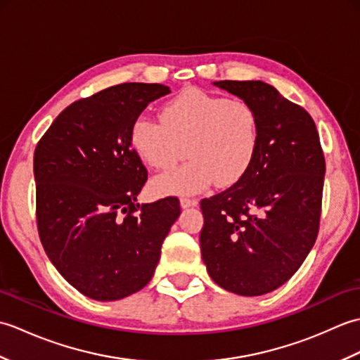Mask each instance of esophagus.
<instances>
[{"label":"esophagus","instance_id":"obj_1","mask_svg":"<svg viewBox=\"0 0 360 360\" xmlns=\"http://www.w3.org/2000/svg\"><path fill=\"white\" fill-rule=\"evenodd\" d=\"M198 201L196 200H190V198H181V207L182 209H188V207H196Z\"/></svg>","mask_w":360,"mask_h":360}]
</instances>
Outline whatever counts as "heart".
I'll list each match as a JSON object with an SVG mask.
<instances>
[{"instance_id":"b5f03b06","label":"heart","mask_w":360,"mask_h":360,"mask_svg":"<svg viewBox=\"0 0 360 360\" xmlns=\"http://www.w3.org/2000/svg\"><path fill=\"white\" fill-rule=\"evenodd\" d=\"M160 120L137 119L129 133L136 155L155 170H170L187 148V164L153 182L160 195H198L217 181L232 186L254 162L259 119L246 102L188 88L162 106Z\"/></svg>"}]
</instances>
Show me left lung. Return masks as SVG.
Instances as JSON below:
<instances>
[{
    "instance_id": "1",
    "label": "left lung",
    "mask_w": 360,
    "mask_h": 360,
    "mask_svg": "<svg viewBox=\"0 0 360 360\" xmlns=\"http://www.w3.org/2000/svg\"><path fill=\"white\" fill-rule=\"evenodd\" d=\"M213 85L255 110L259 143L243 178L201 201V255L212 280L255 297L292 277L319 233L325 158L314 120L259 80Z\"/></svg>"
}]
</instances>
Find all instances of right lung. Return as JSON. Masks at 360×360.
<instances>
[{
  "label": "right lung",
  "mask_w": 360,
  "mask_h": 360,
  "mask_svg": "<svg viewBox=\"0 0 360 360\" xmlns=\"http://www.w3.org/2000/svg\"><path fill=\"white\" fill-rule=\"evenodd\" d=\"M159 83H122L71 103L34 153L37 224L46 255L83 295L114 302L155 275L178 198L137 202L147 168L129 141Z\"/></svg>",
  "instance_id": "right-lung-1"
}]
</instances>
